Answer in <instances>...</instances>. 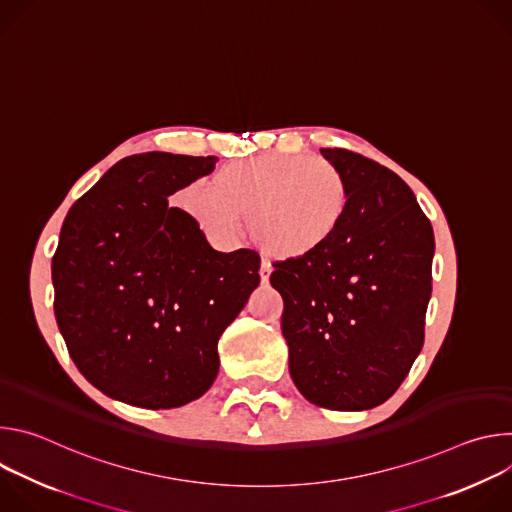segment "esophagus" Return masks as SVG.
<instances>
[{
  "label": "esophagus",
  "mask_w": 512,
  "mask_h": 512,
  "mask_svg": "<svg viewBox=\"0 0 512 512\" xmlns=\"http://www.w3.org/2000/svg\"><path fill=\"white\" fill-rule=\"evenodd\" d=\"M269 275H271V265L263 261L261 267H259V277H261V283H263V285L269 283Z\"/></svg>",
  "instance_id": "34e87169"
}]
</instances>
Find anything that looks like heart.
I'll list each match as a JSON object with an SVG mask.
<instances>
[{
	"instance_id": "heart-1",
	"label": "heart",
	"mask_w": 512,
	"mask_h": 512,
	"mask_svg": "<svg viewBox=\"0 0 512 512\" xmlns=\"http://www.w3.org/2000/svg\"><path fill=\"white\" fill-rule=\"evenodd\" d=\"M186 210L218 243H233L249 218L257 247L279 261L322 253L348 221L352 190L340 168L310 156H259L218 170L210 190L190 188Z\"/></svg>"
}]
</instances>
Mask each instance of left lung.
<instances>
[{
    "mask_svg": "<svg viewBox=\"0 0 512 512\" xmlns=\"http://www.w3.org/2000/svg\"><path fill=\"white\" fill-rule=\"evenodd\" d=\"M352 190L338 237L306 261H277L289 375L314 405L362 411L403 383L425 338L433 229L411 188L389 168L322 148Z\"/></svg>",
    "mask_w": 512,
    "mask_h": 512,
    "instance_id": "obj_1",
    "label": "left lung"
}]
</instances>
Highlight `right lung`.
<instances>
[{
    "label": "right lung",
    "mask_w": 512,
    "mask_h": 512,
    "mask_svg": "<svg viewBox=\"0 0 512 512\" xmlns=\"http://www.w3.org/2000/svg\"><path fill=\"white\" fill-rule=\"evenodd\" d=\"M214 164L166 152L123 158L64 218L54 316L77 369L117 401L172 409L204 395L218 338L259 285L257 251H214L196 218L168 204Z\"/></svg>",
    "instance_id": "1"
}]
</instances>
